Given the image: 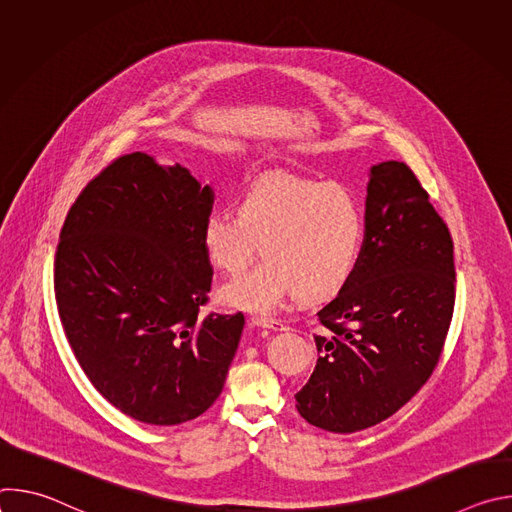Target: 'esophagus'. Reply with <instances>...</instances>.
Masks as SVG:
<instances>
[{
    "instance_id": "obj_1",
    "label": "esophagus",
    "mask_w": 512,
    "mask_h": 512,
    "mask_svg": "<svg viewBox=\"0 0 512 512\" xmlns=\"http://www.w3.org/2000/svg\"><path fill=\"white\" fill-rule=\"evenodd\" d=\"M253 324L259 328H267V330H285V324L281 320H275L269 316H255Z\"/></svg>"
}]
</instances>
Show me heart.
<instances>
[{"mask_svg": "<svg viewBox=\"0 0 512 512\" xmlns=\"http://www.w3.org/2000/svg\"><path fill=\"white\" fill-rule=\"evenodd\" d=\"M367 221L360 200L338 182L277 172L249 184L233 210L204 218L202 247L208 261L227 275L253 271L227 283L221 300L229 308L269 314L289 296L326 302L352 279Z\"/></svg>", "mask_w": 512, "mask_h": 512, "instance_id": "1", "label": "heart"}]
</instances>
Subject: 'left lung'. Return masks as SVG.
Listing matches in <instances>:
<instances>
[{
  "instance_id": "8db88e82",
  "label": "left lung",
  "mask_w": 512,
  "mask_h": 512,
  "mask_svg": "<svg viewBox=\"0 0 512 512\" xmlns=\"http://www.w3.org/2000/svg\"><path fill=\"white\" fill-rule=\"evenodd\" d=\"M358 267L318 320V362L296 393L300 415L352 433L399 411L440 362L456 302L454 243L403 162L371 168Z\"/></svg>"
}]
</instances>
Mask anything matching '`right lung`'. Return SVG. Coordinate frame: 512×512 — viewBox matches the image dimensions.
<instances>
[{"label":"right lung","instance_id":"add662e5","mask_svg":"<svg viewBox=\"0 0 512 512\" xmlns=\"http://www.w3.org/2000/svg\"><path fill=\"white\" fill-rule=\"evenodd\" d=\"M214 192L133 152L70 206L54 257L58 316L81 369L121 413L180 425L221 395L245 326L200 316L212 265L202 247Z\"/></svg>","mask_w":512,"mask_h":512}]
</instances>
